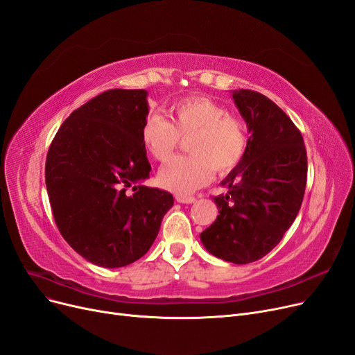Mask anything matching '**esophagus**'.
<instances>
[{
  "label": "esophagus",
  "mask_w": 355,
  "mask_h": 355,
  "mask_svg": "<svg viewBox=\"0 0 355 355\" xmlns=\"http://www.w3.org/2000/svg\"><path fill=\"white\" fill-rule=\"evenodd\" d=\"M175 200L178 203H182V205H191L196 202V197H189V196H177Z\"/></svg>",
  "instance_id": "obj_1"
}]
</instances>
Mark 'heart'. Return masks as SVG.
I'll use <instances>...</instances> for the list:
<instances>
[{"instance_id":"heart-1","label":"heart","mask_w":355,"mask_h":355,"mask_svg":"<svg viewBox=\"0 0 355 355\" xmlns=\"http://www.w3.org/2000/svg\"><path fill=\"white\" fill-rule=\"evenodd\" d=\"M171 120L150 114L142 126V142L150 155L166 161L190 137L191 155L169 159L158 174L159 184L175 194L187 196L206 186L213 171L227 174L239 165L248 149L245 123L230 116L223 105L206 97L177 101L169 109Z\"/></svg>"}]
</instances>
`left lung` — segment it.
Wrapping results in <instances>:
<instances>
[{
  "instance_id": "left-lung-1",
  "label": "left lung",
  "mask_w": 355,
  "mask_h": 355,
  "mask_svg": "<svg viewBox=\"0 0 355 355\" xmlns=\"http://www.w3.org/2000/svg\"><path fill=\"white\" fill-rule=\"evenodd\" d=\"M232 98L251 133L248 149L220 182L214 197L219 214L203 230L205 248L234 264H250L279 243L300 210L307 157L295 123L266 96L235 89Z\"/></svg>"
}]
</instances>
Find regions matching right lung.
Segmentation results:
<instances>
[{
  "label": "right lung",
  "mask_w": 355,
  "mask_h": 355,
  "mask_svg": "<svg viewBox=\"0 0 355 355\" xmlns=\"http://www.w3.org/2000/svg\"><path fill=\"white\" fill-rule=\"evenodd\" d=\"M146 97V89H109L89 100L62 123L46 157L59 232L100 267H125L144 257L174 205L173 194L141 184L150 171L141 136Z\"/></svg>",
  "instance_id": "1"
}]
</instances>
